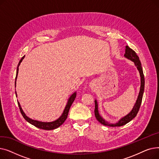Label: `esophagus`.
I'll use <instances>...</instances> for the list:
<instances>
[{"instance_id":"1","label":"esophagus","mask_w":159,"mask_h":159,"mask_svg":"<svg viewBox=\"0 0 159 159\" xmlns=\"http://www.w3.org/2000/svg\"><path fill=\"white\" fill-rule=\"evenodd\" d=\"M95 84L94 83H91L90 84V85H89V86H90V88H93L94 87H95Z\"/></svg>"}]
</instances>
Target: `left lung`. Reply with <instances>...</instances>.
<instances>
[{"label": "left lung", "mask_w": 159, "mask_h": 159, "mask_svg": "<svg viewBox=\"0 0 159 159\" xmlns=\"http://www.w3.org/2000/svg\"><path fill=\"white\" fill-rule=\"evenodd\" d=\"M124 57H126V58H128V59L134 62L135 66L137 67V68L140 73V88L139 93L137 99L136 101V102H135L134 106H133L131 111L128 114H127L126 116H123L122 118H121L117 122H116V123H110L109 122L106 121L102 117V116L100 115V113L98 112V102H97V100L95 99V117L99 122H101L102 124L104 125V126H110V127H119V126H124V125L126 124L127 123H128L132 119H133L135 117L139 110V108L140 107L142 99H143V93H144V83H145L143 68H142L140 61L139 60V58L137 56V53L135 52V51H133L132 49H131L128 46H126V51H125Z\"/></svg>", "instance_id": "1"}]
</instances>
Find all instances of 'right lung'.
Returning <instances> with one entry per match:
<instances>
[{"instance_id":"obj_1","label":"right lung","mask_w":159,"mask_h":159,"mask_svg":"<svg viewBox=\"0 0 159 159\" xmlns=\"http://www.w3.org/2000/svg\"><path fill=\"white\" fill-rule=\"evenodd\" d=\"M24 57H25V56H23L22 57V58L20 60V61L18 64L17 68H16V73L15 82V88H16V79H17V75H18V73H19V67L20 63L22 62V60L24 58ZM15 95H16V97H17V95H16V91H15ZM76 95H77L76 91H75V92L73 94H71V95H70V97H69V98L68 100V102H67V104L65 106L64 110L62 115L60 116V117H58L57 120H55L54 121H52V122H42V121H39V120H33V119H30V117H28V116L26 114H25V113L22 110L19 102L17 101V102H18V105H19V107L20 113H21L22 115L23 116V117L24 118V119L26 120L27 122H28L29 123H30L31 124L33 125V126L38 128L45 129V130H52V129H56V128H58L64 122V121L66 120L67 117H68V115L70 108L71 104H73V101H75V97H76Z\"/></svg>"}]
</instances>
